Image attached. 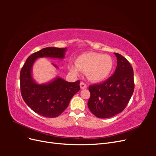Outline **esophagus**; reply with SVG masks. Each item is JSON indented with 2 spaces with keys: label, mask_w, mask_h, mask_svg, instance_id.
<instances>
[{
  "label": "esophagus",
  "mask_w": 156,
  "mask_h": 156,
  "mask_svg": "<svg viewBox=\"0 0 156 156\" xmlns=\"http://www.w3.org/2000/svg\"><path fill=\"white\" fill-rule=\"evenodd\" d=\"M80 87H81V89H84V88H87V86L86 84H84V83L81 82V83H80Z\"/></svg>",
  "instance_id": "obj_1"
}]
</instances>
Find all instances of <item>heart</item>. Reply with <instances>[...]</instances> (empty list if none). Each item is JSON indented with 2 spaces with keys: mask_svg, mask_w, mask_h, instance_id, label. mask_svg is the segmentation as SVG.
Returning <instances> with one entry per match:
<instances>
[{
  "mask_svg": "<svg viewBox=\"0 0 156 156\" xmlns=\"http://www.w3.org/2000/svg\"><path fill=\"white\" fill-rule=\"evenodd\" d=\"M114 66V60L111 56L90 52L79 56L76 64H70L68 68L75 75H79L80 70L86 72L89 81L100 83L109 77Z\"/></svg>",
  "mask_w": 156,
  "mask_h": 156,
  "instance_id": "obj_1",
  "label": "heart"
}]
</instances>
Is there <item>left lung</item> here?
I'll list each match as a JSON object with an SVG mask.
<instances>
[{"label": "left lung", "mask_w": 156, "mask_h": 156, "mask_svg": "<svg viewBox=\"0 0 156 156\" xmlns=\"http://www.w3.org/2000/svg\"><path fill=\"white\" fill-rule=\"evenodd\" d=\"M117 66L111 77L103 83L88 88V107L93 115L107 119L123 111L134 91L133 69L127 60L119 53Z\"/></svg>", "instance_id": "1"}]
</instances>
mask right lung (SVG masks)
I'll return each instance as SVG.
<instances>
[{"mask_svg":"<svg viewBox=\"0 0 156 156\" xmlns=\"http://www.w3.org/2000/svg\"><path fill=\"white\" fill-rule=\"evenodd\" d=\"M66 50L67 48H57L42 49L29 56L21 70L20 87L23 100L33 111L41 116L48 118L58 116L80 90L79 81L69 83L57 76L48 83L39 84L32 77V67L37 58L64 59Z\"/></svg>","mask_w":156,"mask_h":156,"instance_id":"1","label":"right lung"}]
</instances>
